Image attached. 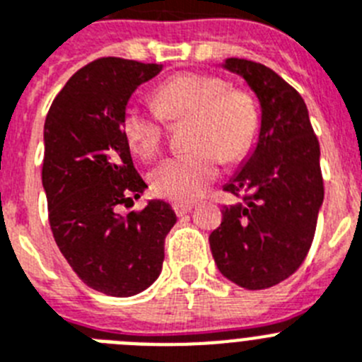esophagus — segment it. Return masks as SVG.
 <instances>
[{"label": "esophagus", "mask_w": 362, "mask_h": 362, "mask_svg": "<svg viewBox=\"0 0 362 362\" xmlns=\"http://www.w3.org/2000/svg\"><path fill=\"white\" fill-rule=\"evenodd\" d=\"M172 209H174V212L177 214L179 217L185 216V214L190 212L192 209H194V204L190 203H172Z\"/></svg>", "instance_id": "esophagus-1"}]
</instances>
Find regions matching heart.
I'll list each match as a JSON object with an SVG mask.
<instances>
[{
    "mask_svg": "<svg viewBox=\"0 0 362 362\" xmlns=\"http://www.w3.org/2000/svg\"><path fill=\"white\" fill-rule=\"evenodd\" d=\"M153 105H129L121 130L130 148L152 158L163 143L166 121L192 117L187 152L163 159L152 170V187L166 199L188 203L206 190L219 161L239 163L250 156L261 132V112L250 92L230 88L221 76L181 72L159 83Z\"/></svg>",
    "mask_w": 362,
    "mask_h": 362,
    "instance_id": "b5f03b06",
    "label": "heart"
}]
</instances>
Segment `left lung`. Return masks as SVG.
I'll return each instance as SVG.
<instances>
[{"mask_svg":"<svg viewBox=\"0 0 362 362\" xmlns=\"http://www.w3.org/2000/svg\"><path fill=\"white\" fill-rule=\"evenodd\" d=\"M261 103V132L252 156L223 190L241 201L223 206L210 233L214 261L246 290L270 288L303 264L325 197L319 141L299 92L261 63L228 57Z\"/></svg>","mask_w":362,"mask_h":362,"instance_id":"1","label":"left lung"}]
</instances>
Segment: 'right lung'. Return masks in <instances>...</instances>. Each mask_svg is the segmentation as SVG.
<instances>
[{
	"label": "right lung",
	"instance_id": "add662e5",
	"mask_svg": "<svg viewBox=\"0 0 362 362\" xmlns=\"http://www.w3.org/2000/svg\"><path fill=\"white\" fill-rule=\"evenodd\" d=\"M163 65L99 57L66 81L45 119L41 179L56 245L79 279L101 293L130 297L158 279L165 238L175 225L165 201L121 216L146 188L121 130L141 83Z\"/></svg>",
	"mask_w": 362,
	"mask_h": 362
}]
</instances>
